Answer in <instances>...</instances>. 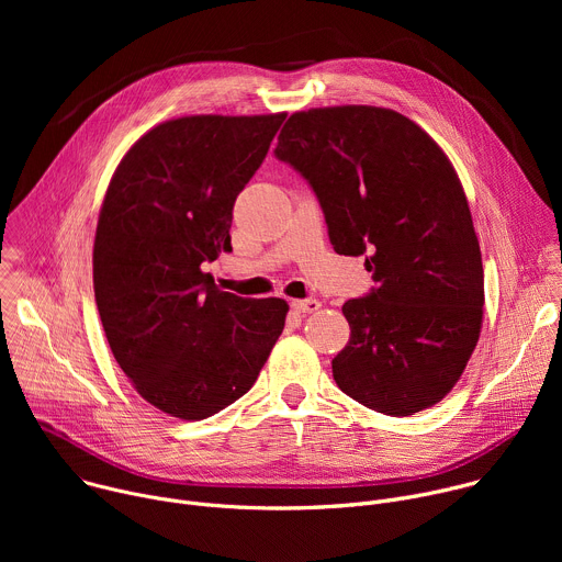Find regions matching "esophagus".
Returning <instances> with one entry per match:
<instances>
[{"mask_svg":"<svg viewBox=\"0 0 562 562\" xmlns=\"http://www.w3.org/2000/svg\"><path fill=\"white\" fill-rule=\"evenodd\" d=\"M291 306H293L297 313L306 315V313L317 311V308H319V302H317L315 297H306V300H293V302H291Z\"/></svg>","mask_w":562,"mask_h":562,"instance_id":"34e87169","label":"esophagus"}]
</instances>
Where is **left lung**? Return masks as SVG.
Listing matches in <instances>:
<instances>
[{
  "instance_id": "left-lung-1",
  "label": "left lung",
  "mask_w": 562,
  "mask_h": 562,
  "mask_svg": "<svg viewBox=\"0 0 562 562\" xmlns=\"http://www.w3.org/2000/svg\"><path fill=\"white\" fill-rule=\"evenodd\" d=\"M273 155L297 171L340 256L375 286L347 300L336 384L384 416H414L453 389L483 323L485 278L469 204L440 146L378 106L293 113Z\"/></svg>"
}]
</instances>
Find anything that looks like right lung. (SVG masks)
Here are the masks:
<instances>
[{
    "instance_id": "add662e5",
    "label": "right lung",
    "mask_w": 562,
    "mask_h": 562,
    "mask_svg": "<svg viewBox=\"0 0 562 562\" xmlns=\"http://www.w3.org/2000/svg\"><path fill=\"white\" fill-rule=\"evenodd\" d=\"M284 117L159 124L106 191L93 247L102 327L137 393L176 418L204 420L243 397L284 329V300L220 291L202 269L231 251L235 198Z\"/></svg>"
}]
</instances>
